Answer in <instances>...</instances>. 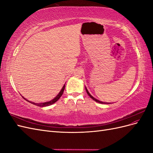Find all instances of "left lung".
I'll return each instance as SVG.
<instances>
[{
  "label": "left lung",
  "instance_id": "8db88e82",
  "mask_svg": "<svg viewBox=\"0 0 153 153\" xmlns=\"http://www.w3.org/2000/svg\"><path fill=\"white\" fill-rule=\"evenodd\" d=\"M85 87V90H86V92H87V94L89 95L91 98L93 100H94L95 101H96V102H98V103H101V104H110V103H105V102H103V101H100V100H97V99H96V98H94L93 96H91V94L89 93V91H88V90H87V89L86 88V87Z\"/></svg>",
  "mask_w": 153,
  "mask_h": 153
}]
</instances>
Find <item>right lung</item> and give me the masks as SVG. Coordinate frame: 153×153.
I'll use <instances>...</instances> for the list:
<instances>
[{"label":"right lung","instance_id":"add662e5","mask_svg":"<svg viewBox=\"0 0 153 153\" xmlns=\"http://www.w3.org/2000/svg\"><path fill=\"white\" fill-rule=\"evenodd\" d=\"M64 89H65V84L64 85V86H63V87H62V89L61 90V91L59 92V93L56 96H55V98H54L53 100H50V101H47V102H44V103H34V102H32V101H28V100H27V99H25V98H24V97H23V96H22V97H23V98H24L25 100H27V101H29V102H30V103H32V104H34V105H37V106H41V107H43V106H50V105H52V104H53L54 103L56 102L57 101H58V100H59L60 98H61V96L62 95Z\"/></svg>","mask_w":153,"mask_h":153}]
</instances>
